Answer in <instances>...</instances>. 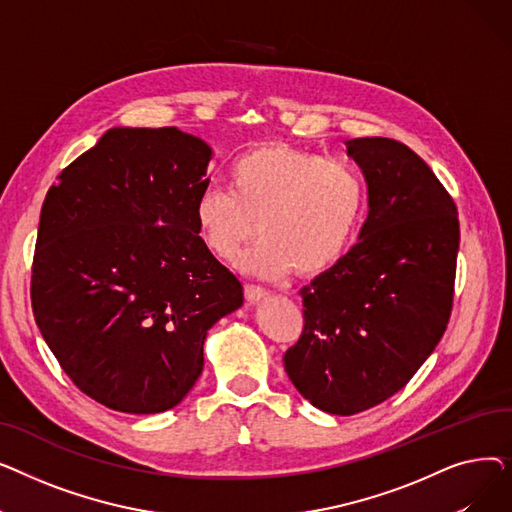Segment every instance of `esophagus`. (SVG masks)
Instances as JSON below:
<instances>
[{"instance_id":"34e87169","label":"esophagus","mask_w":512,"mask_h":512,"mask_svg":"<svg viewBox=\"0 0 512 512\" xmlns=\"http://www.w3.org/2000/svg\"><path fill=\"white\" fill-rule=\"evenodd\" d=\"M267 297V290L257 286V284H245V299L255 303V301H261Z\"/></svg>"}]
</instances>
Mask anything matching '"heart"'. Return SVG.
Here are the masks:
<instances>
[{
  "label": "heart",
  "instance_id": "heart-1",
  "mask_svg": "<svg viewBox=\"0 0 512 512\" xmlns=\"http://www.w3.org/2000/svg\"><path fill=\"white\" fill-rule=\"evenodd\" d=\"M230 193L205 186L193 205L205 249L261 278H282L292 267L315 276L351 245L365 211L361 170L340 157H324L286 143H263L242 153L228 170Z\"/></svg>",
  "mask_w": 512,
  "mask_h": 512
}]
</instances>
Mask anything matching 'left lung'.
Here are the masks:
<instances>
[{"label": "left lung", "mask_w": 512, "mask_h": 512, "mask_svg": "<svg viewBox=\"0 0 512 512\" xmlns=\"http://www.w3.org/2000/svg\"><path fill=\"white\" fill-rule=\"evenodd\" d=\"M367 180L359 242L301 288L305 326L284 369L313 407L355 415L405 388L446 332L459 215L425 161L394 139L346 141Z\"/></svg>", "instance_id": "1"}]
</instances>
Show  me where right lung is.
Segmentation results:
<instances>
[{
    "mask_svg": "<svg viewBox=\"0 0 512 512\" xmlns=\"http://www.w3.org/2000/svg\"><path fill=\"white\" fill-rule=\"evenodd\" d=\"M209 159L174 126L112 128L47 191L35 321L76 388L107 409L176 407L203 371L207 330L242 305L195 226Z\"/></svg>",
    "mask_w": 512,
    "mask_h": 512,
    "instance_id": "obj_1",
    "label": "right lung"
}]
</instances>
